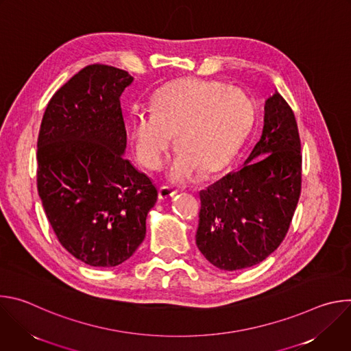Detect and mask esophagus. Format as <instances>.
I'll return each instance as SVG.
<instances>
[{"instance_id":"34e87169","label":"esophagus","mask_w":351,"mask_h":351,"mask_svg":"<svg viewBox=\"0 0 351 351\" xmlns=\"http://www.w3.org/2000/svg\"><path fill=\"white\" fill-rule=\"evenodd\" d=\"M176 193H178L176 190L169 189V187H167V186H161V187L158 189V197H160V199H168V198L176 195Z\"/></svg>"}]
</instances>
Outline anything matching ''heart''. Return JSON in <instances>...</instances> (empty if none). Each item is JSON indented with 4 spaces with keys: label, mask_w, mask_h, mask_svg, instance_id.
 <instances>
[{
    "label": "heart",
    "mask_w": 351,
    "mask_h": 351,
    "mask_svg": "<svg viewBox=\"0 0 351 351\" xmlns=\"http://www.w3.org/2000/svg\"><path fill=\"white\" fill-rule=\"evenodd\" d=\"M253 112V101L237 87L180 77L156 91L152 111L130 117L129 133L138 161L148 169L162 167L176 134L179 153L169 179L184 184L199 169L211 175L232 161Z\"/></svg>",
    "instance_id": "obj_1"
}]
</instances>
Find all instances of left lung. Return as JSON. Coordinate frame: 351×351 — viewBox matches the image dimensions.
I'll use <instances>...</instances> for the list:
<instances>
[{
	"label": "left lung",
	"mask_w": 351,
	"mask_h": 351,
	"mask_svg": "<svg viewBox=\"0 0 351 351\" xmlns=\"http://www.w3.org/2000/svg\"><path fill=\"white\" fill-rule=\"evenodd\" d=\"M302 144L294 114L275 91L260 140L237 171L199 191L195 244L217 268L253 267L283 241L302 190Z\"/></svg>",
	"instance_id": "left-lung-1"
}]
</instances>
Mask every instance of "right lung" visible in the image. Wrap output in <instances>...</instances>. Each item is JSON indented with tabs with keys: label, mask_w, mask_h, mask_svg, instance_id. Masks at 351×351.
<instances>
[{
	"label": "right lung",
	"mask_w": 351,
	"mask_h": 351,
	"mask_svg": "<svg viewBox=\"0 0 351 351\" xmlns=\"http://www.w3.org/2000/svg\"><path fill=\"white\" fill-rule=\"evenodd\" d=\"M133 77L94 64L49 99L37 140V190L60 243L82 263L111 268L133 256L158 191L126 160L121 95Z\"/></svg>",
	"instance_id": "right-lung-1"
}]
</instances>
